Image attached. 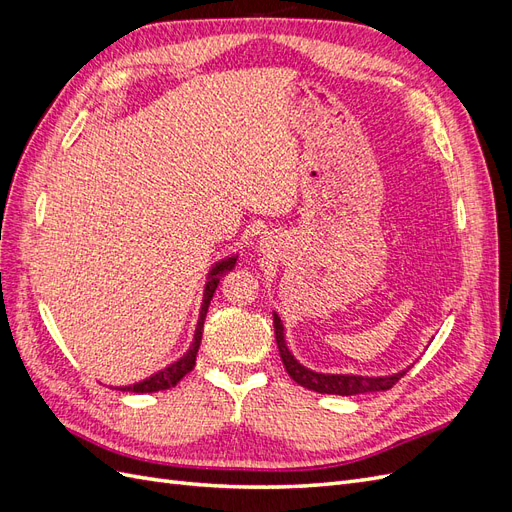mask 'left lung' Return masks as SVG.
<instances>
[{
	"instance_id": "1",
	"label": "left lung",
	"mask_w": 512,
	"mask_h": 512,
	"mask_svg": "<svg viewBox=\"0 0 512 512\" xmlns=\"http://www.w3.org/2000/svg\"><path fill=\"white\" fill-rule=\"evenodd\" d=\"M273 327H275V342L277 348H280L282 363L288 371V376L305 386L309 391L316 393H327V395H359V393H376V391H389L399 378H404L408 369L399 371V374L393 376H378V378H369V376H350V374H318V371L307 369L301 365L297 359H294L292 352L286 346L284 339V324L273 312Z\"/></svg>"
}]
</instances>
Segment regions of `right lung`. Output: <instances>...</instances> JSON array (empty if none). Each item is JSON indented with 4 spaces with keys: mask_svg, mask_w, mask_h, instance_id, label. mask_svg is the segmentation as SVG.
<instances>
[{
    "mask_svg": "<svg viewBox=\"0 0 512 512\" xmlns=\"http://www.w3.org/2000/svg\"><path fill=\"white\" fill-rule=\"evenodd\" d=\"M235 262H237V256H230V258H224L220 262H215V265L211 267L209 271V280L205 284V297H203V305H200V316H198V324H196V333H194V342L190 346V350L185 352L179 361H175L173 365H168L166 369L158 371V374H153L151 378L143 380V382H136V384H130V386H117L119 391H134V393H156V391H166L170 389V386H175L185 374H190V371L194 369L196 365V354H198V348H200V339H203V324H205V318H207V309H209V303L213 299V292L215 288H218L222 277L235 269Z\"/></svg>",
    "mask_w": 512,
    "mask_h": 512,
    "instance_id": "obj_1",
    "label": "right lung"
}]
</instances>
